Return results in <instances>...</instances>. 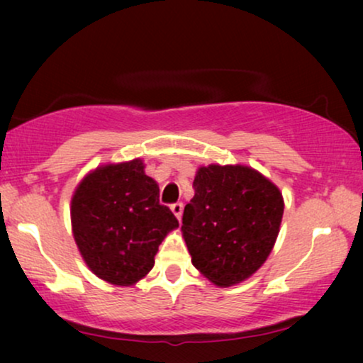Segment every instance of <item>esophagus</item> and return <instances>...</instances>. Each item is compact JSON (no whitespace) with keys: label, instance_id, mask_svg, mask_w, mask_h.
<instances>
[{"label":"esophagus","instance_id":"obj_1","mask_svg":"<svg viewBox=\"0 0 363 363\" xmlns=\"http://www.w3.org/2000/svg\"><path fill=\"white\" fill-rule=\"evenodd\" d=\"M172 211H173V215L178 218V221H180L182 215H183V203H173Z\"/></svg>","mask_w":363,"mask_h":363}]
</instances>
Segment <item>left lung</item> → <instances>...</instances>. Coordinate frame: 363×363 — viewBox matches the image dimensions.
<instances>
[{"label": "left lung", "mask_w": 363, "mask_h": 363, "mask_svg": "<svg viewBox=\"0 0 363 363\" xmlns=\"http://www.w3.org/2000/svg\"><path fill=\"white\" fill-rule=\"evenodd\" d=\"M193 186L182 226L193 266L220 287L240 284L274 247L282 193L255 168L218 163L198 168Z\"/></svg>", "instance_id": "obj_1"}]
</instances>
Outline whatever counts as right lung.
Segmentation results:
<instances>
[{
	"label": "right lung",
	"mask_w": 363,
	"mask_h": 363,
	"mask_svg": "<svg viewBox=\"0 0 363 363\" xmlns=\"http://www.w3.org/2000/svg\"><path fill=\"white\" fill-rule=\"evenodd\" d=\"M158 183L140 158L89 172L74 190L71 225L84 262L113 286H133L155 264V255L178 220L158 201Z\"/></svg>",
	"instance_id": "right-lung-1"
}]
</instances>
